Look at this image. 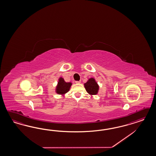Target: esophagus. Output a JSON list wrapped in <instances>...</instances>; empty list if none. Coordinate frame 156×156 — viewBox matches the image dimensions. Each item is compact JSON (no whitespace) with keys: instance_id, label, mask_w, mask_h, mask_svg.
Masks as SVG:
<instances>
[{"instance_id":"34e87169","label":"esophagus","mask_w":156,"mask_h":156,"mask_svg":"<svg viewBox=\"0 0 156 156\" xmlns=\"http://www.w3.org/2000/svg\"><path fill=\"white\" fill-rule=\"evenodd\" d=\"M80 82H81V81H80V80H79V81H76V83H80Z\"/></svg>"}]
</instances>
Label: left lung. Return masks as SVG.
Here are the masks:
<instances>
[{
	"label": "left lung",
	"mask_w": 156,
	"mask_h": 156,
	"mask_svg": "<svg viewBox=\"0 0 156 156\" xmlns=\"http://www.w3.org/2000/svg\"><path fill=\"white\" fill-rule=\"evenodd\" d=\"M84 86L86 91L91 95L98 94L99 91V85H98L94 78H91L89 79L88 80L84 83Z\"/></svg>",
	"instance_id": "obj_1"
}]
</instances>
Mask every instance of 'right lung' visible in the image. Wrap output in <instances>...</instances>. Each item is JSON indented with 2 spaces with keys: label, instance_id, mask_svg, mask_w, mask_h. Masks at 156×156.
<instances>
[{
  "label": "right lung",
  "instance_id": "add662e5",
  "mask_svg": "<svg viewBox=\"0 0 156 156\" xmlns=\"http://www.w3.org/2000/svg\"><path fill=\"white\" fill-rule=\"evenodd\" d=\"M71 85V82H66L63 78L60 77L58 79V84L55 89V92L58 94L64 95L69 91Z\"/></svg>",
  "mask_w": 156,
  "mask_h": 156
}]
</instances>
